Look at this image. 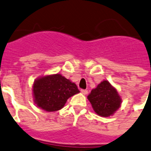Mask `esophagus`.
Masks as SVG:
<instances>
[{
	"mask_svg": "<svg viewBox=\"0 0 151 151\" xmlns=\"http://www.w3.org/2000/svg\"><path fill=\"white\" fill-rule=\"evenodd\" d=\"M81 91L82 94H84V95H87V94H88V90H86V89H81Z\"/></svg>",
	"mask_w": 151,
	"mask_h": 151,
	"instance_id": "obj_1",
	"label": "esophagus"
}]
</instances>
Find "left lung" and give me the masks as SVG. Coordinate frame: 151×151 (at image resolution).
I'll return each instance as SVG.
<instances>
[{
  "mask_svg": "<svg viewBox=\"0 0 151 151\" xmlns=\"http://www.w3.org/2000/svg\"><path fill=\"white\" fill-rule=\"evenodd\" d=\"M88 99L99 116L109 117L119 109L122 99L118 91L108 81H103L91 90Z\"/></svg>",
  "mask_w": 151,
  "mask_h": 151,
  "instance_id": "left-lung-1",
  "label": "left lung"
}]
</instances>
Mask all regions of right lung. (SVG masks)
I'll list each match as a JSON object with an SVG mask.
<instances>
[{"instance_id":"1","label":"right lung","mask_w":151,"mask_h":151,"mask_svg":"<svg viewBox=\"0 0 151 151\" xmlns=\"http://www.w3.org/2000/svg\"><path fill=\"white\" fill-rule=\"evenodd\" d=\"M32 91L35 103L46 111L61 109L67 99L80 92L74 83L60 73L35 79Z\"/></svg>"}]
</instances>
